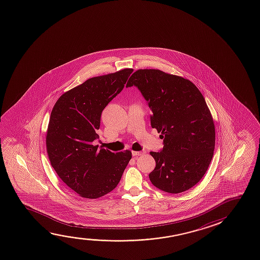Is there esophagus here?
Masks as SVG:
<instances>
[{"mask_svg":"<svg viewBox=\"0 0 260 260\" xmlns=\"http://www.w3.org/2000/svg\"><path fill=\"white\" fill-rule=\"evenodd\" d=\"M145 153H146L145 150H142V151H132V156H135V157H138V156L144 155Z\"/></svg>","mask_w":260,"mask_h":260,"instance_id":"obj_1","label":"esophagus"}]
</instances>
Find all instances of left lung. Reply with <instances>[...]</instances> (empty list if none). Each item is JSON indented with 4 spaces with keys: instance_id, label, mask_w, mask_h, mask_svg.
<instances>
[{
    "instance_id": "8db88e82",
    "label": "left lung",
    "mask_w": 260,
    "mask_h": 260,
    "mask_svg": "<svg viewBox=\"0 0 260 260\" xmlns=\"http://www.w3.org/2000/svg\"><path fill=\"white\" fill-rule=\"evenodd\" d=\"M135 85L148 102L152 128L164 147L150 152L156 168L148 176L164 192L194 186L207 171L215 148V127L204 96L191 81L158 69H139L126 87Z\"/></svg>"
}]
</instances>
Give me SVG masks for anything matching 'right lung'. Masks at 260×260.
Returning a JSON list of instances; mask_svg holds the SVG:
<instances>
[{"mask_svg":"<svg viewBox=\"0 0 260 260\" xmlns=\"http://www.w3.org/2000/svg\"><path fill=\"white\" fill-rule=\"evenodd\" d=\"M133 69L95 76L60 96L48 122L46 145L60 179L79 196L97 199L119 184L132 151L113 153L93 146L101 115L119 94Z\"/></svg>","mask_w":260,"mask_h":260,"instance_id":"right-lung-1","label":"right lung"}]
</instances>
